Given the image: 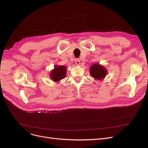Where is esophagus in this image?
Wrapping results in <instances>:
<instances>
[{
  "instance_id": "esophagus-1",
  "label": "esophagus",
  "mask_w": 148,
  "mask_h": 148,
  "mask_svg": "<svg viewBox=\"0 0 148 148\" xmlns=\"http://www.w3.org/2000/svg\"><path fill=\"white\" fill-rule=\"evenodd\" d=\"M75 64L79 65L80 64V60L79 59H75Z\"/></svg>"
}]
</instances>
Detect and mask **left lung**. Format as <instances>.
<instances>
[{
    "label": "left lung",
    "instance_id": "obj_1",
    "mask_svg": "<svg viewBox=\"0 0 148 148\" xmlns=\"http://www.w3.org/2000/svg\"><path fill=\"white\" fill-rule=\"evenodd\" d=\"M107 73L106 70L104 66L99 65L98 64L92 65L90 68V75L91 77L97 79L104 78Z\"/></svg>",
    "mask_w": 148,
    "mask_h": 148
}]
</instances>
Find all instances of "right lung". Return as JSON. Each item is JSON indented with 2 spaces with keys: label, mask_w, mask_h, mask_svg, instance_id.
Returning a JSON list of instances; mask_svg holds the SVG:
<instances>
[{
  "label": "right lung",
  "mask_w": 148,
  "mask_h": 148,
  "mask_svg": "<svg viewBox=\"0 0 148 148\" xmlns=\"http://www.w3.org/2000/svg\"><path fill=\"white\" fill-rule=\"evenodd\" d=\"M66 67L65 66H55V68L51 73V78L57 82L64 79L66 76Z\"/></svg>",
  "instance_id": "right-lung-1"
}]
</instances>
